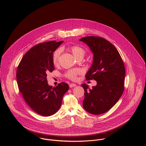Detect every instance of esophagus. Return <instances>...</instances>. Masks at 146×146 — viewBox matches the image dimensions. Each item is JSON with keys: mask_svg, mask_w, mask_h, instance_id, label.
Segmentation results:
<instances>
[{"mask_svg": "<svg viewBox=\"0 0 146 146\" xmlns=\"http://www.w3.org/2000/svg\"><path fill=\"white\" fill-rule=\"evenodd\" d=\"M69 86H70V88H73V87L76 86V85L75 84L71 83L69 85Z\"/></svg>", "mask_w": 146, "mask_h": 146, "instance_id": "esophagus-1", "label": "esophagus"}]
</instances>
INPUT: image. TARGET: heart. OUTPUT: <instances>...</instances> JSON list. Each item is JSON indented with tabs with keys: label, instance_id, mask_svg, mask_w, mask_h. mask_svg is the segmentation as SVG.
I'll use <instances>...</instances> for the list:
<instances>
[{
	"label": "heart",
	"instance_id": "heart-1",
	"mask_svg": "<svg viewBox=\"0 0 146 146\" xmlns=\"http://www.w3.org/2000/svg\"><path fill=\"white\" fill-rule=\"evenodd\" d=\"M69 51L72 53L73 56L76 58L79 57H84L85 54V51L83 48L78 45H72L68 48ZM61 50L60 49H58L54 51L52 56V62L54 66H57L59 63V58L61 54ZM82 72V71L79 69H74L68 71L66 76L67 78L72 79L75 80L77 76Z\"/></svg>",
	"mask_w": 146,
	"mask_h": 146
}]
</instances>
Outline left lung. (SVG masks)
<instances>
[{"label": "left lung", "instance_id": "1", "mask_svg": "<svg viewBox=\"0 0 146 146\" xmlns=\"http://www.w3.org/2000/svg\"><path fill=\"white\" fill-rule=\"evenodd\" d=\"M93 54V63L86 79H94L96 86L90 89L83 84L85 98L83 108L88 112L100 115L110 110L123 94L125 69L123 60L113 45L101 37L86 36L80 39Z\"/></svg>", "mask_w": 146, "mask_h": 146}]
</instances>
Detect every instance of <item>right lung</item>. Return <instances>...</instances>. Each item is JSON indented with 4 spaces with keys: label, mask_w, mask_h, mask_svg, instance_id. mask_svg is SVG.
Instances as JSON below:
<instances>
[{
    "label": "right lung",
    "mask_w": 146,
    "mask_h": 146,
    "mask_svg": "<svg viewBox=\"0 0 146 146\" xmlns=\"http://www.w3.org/2000/svg\"><path fill=\"white\" fill-rule=\"evenodd\" d=\"M62 42L50 41L36 45L23 56L17 67V83L25 101L43 116L58 111L63 96L69 89L64 82L53 87L46 80L47 75L54 69L53 53Z\"/></svg>",
    "instance_id": "add662e5"
}]
</instances>
